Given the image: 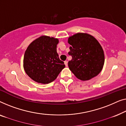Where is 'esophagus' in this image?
I'll return each mask as SVG.
<instances>
[{"instance_id":"1","label":"esophagus","mask_w":126,"mask_h":126,"mask_svg":"<svg viewBox=\"0 0 126 126\" xmlns=\"http://www.w3.org/2000/svg\"><path fill=\"white\" fill-rule=\"evenodd\" d=\"M64 64H65V66L68 67V62H67V61H65V62H64Z\"/></svg>"}]
</instances>
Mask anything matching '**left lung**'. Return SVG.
Instances as JSON below:
<instances>
[{"label": "left lung", "mask_w": 126, "mask_h": 126, "mask_svg": "<svg viewBox=\"0 0 126 126\" xmlns=\"http://www.w3.org/2000/svg\"><path fill=\"white\" fill-rule=\"evenodd\" d=\"M68 43L72 56L68 65L75 77L86 81L98 75L104 63L103 49L98 40L88 33L79 32L69 37Z\"/></svg>", "instance_id": "1"}]
</instances>
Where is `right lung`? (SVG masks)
<instances>
[{
  "label": "right lung",
  "instance_id": "add662e5",
  "mask_svg": "<svg viewBox=\"0 0 126 126\" xmlns=\"http://www.w3.org/2000/svg\"><path fill=\"white\" fill-rule=\"evenodd\" d=\"M58 43V39L43 35L28 46L24 53L23 68L33 80L48 84L55 80L64 68L56 51Z\"/></svg>",
  "mask_w": 126,
  "mask_h": 126
}]
</instances>
